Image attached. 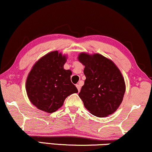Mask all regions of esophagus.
I'll use <instances>...</instances> for the list:
<instances>
[{"mask_svg":"<svg viewBox=\"0 0 152 152\" xmlns=\"http://www.w3.org/2000/svg\"><path fill=\"white\" fill-rule=\"evenodd\" d=\"M76 88H77L78 91L80 92V86L79 85V84H77V85H76Z\"/></svg>","mask_w":152,"mask_h":152,"instance_id":"34e87169","label":"esophagus"}]
</instances>
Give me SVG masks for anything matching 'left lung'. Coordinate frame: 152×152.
<instances>
[{
	"label": "left lung",
	"instance_id": "1",
	"mask_svg": "<svg viewBox=\"0 0 152 152\" xmlns=\"http://www.w3.org/2000/svg\"><path fill=\"white\" fill-rule=\"evenodd\" d=\"M78 60L85 66L86 78L78 94L84 106L97 117L113 114L126 91L121 73L112 61L99 54L80 53Z\"/></svg>",
	"mask_w": 152,
	"mask_h": 152
}]
</instances>
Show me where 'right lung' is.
Here are the masks:
<instances>
[{
  "label": "right lung",
  "instance_id": "obj_1",
  "mask_svg": "<svg viewBox=\"0 0 152 152\" xmlns=\"http://www.w3.org/2000/svg\"><path fill=\"white\" fill-rule=\"evenodd\" d=\"M66 59L58 51L51 52L41 58L31 70L26 90L31 102L48 113L57 111L65 99L78 90L71 81L72 72L65 70Z\"/></svg>",
  "mask_w": 152,
  "mask_h": 152
}]
</instances>
